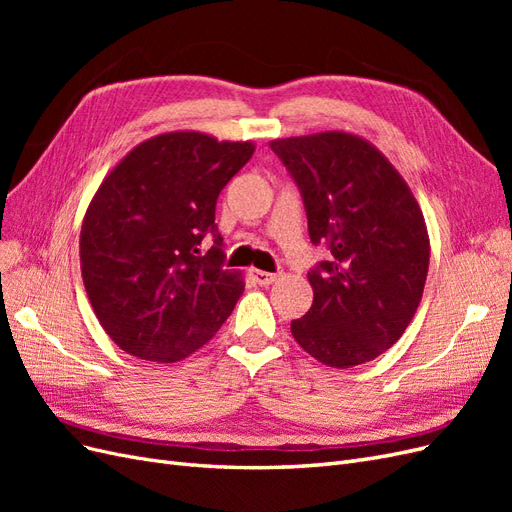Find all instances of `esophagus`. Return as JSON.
<instances>
[{"label": "esophagus", "mask_w": 512, "mask_h": 512, "mask_svg": "<svg viewBox=\"0 0 512 512\" xmlns=\"http://www.w3.org/2000/svg\"><path fill=\"white\" fill-rule=\"evenodd\" d=\"M250 277L252 280L258 284V286H269V284H273L277 277V273H267V271H262V269H250Z\"/></svg>", "instance_id": "esophagus-1"}]
</instances>
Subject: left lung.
Returning <instances> with one entry per match:
<instances>
[{"mask_svg":"<svg viewBox=\"0 0 512 512\" xmlns=\"http://www.w3.org/2000/svg\"><path fill=\"white\" fill-rule=\"evenodd\" d=\"M269 147L299 185L309 239L333 254L307 273L314 301L292 320V337L335 369L374 361L423 299L431 252L423 211L399 170L359 134L329 130Z\"/></svg>","mask_w":512,"mask_h":512,"instance_id":"left-lung-1","label":"left lung"}]
</instances>
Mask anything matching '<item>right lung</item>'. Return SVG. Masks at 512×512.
Segmentation results:
<instances>
[{"mask_svg":"<svg viewBox=\"0 0 512 512\" xmlns=\"http://www.w3.org/2000/svg\"><path fill=\"white\" fill-rule=\"evenodd\" d=\"M252 141L175 130L151 136L104 177L85 211L81 275L106 335L136 359H188L232 314L245 282L222 267L215 203ZM211 231L216 245L199 256Z\"/></svg>","mask_w":512,"mask_h":512,"instance_id":"add662e5","label":"right lung"}]
</instances>
